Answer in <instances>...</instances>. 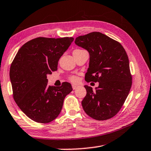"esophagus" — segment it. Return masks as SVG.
I'll return each mask as SVG.
<instances>
[{
  "label": "esophagus",
  "instance_id": "obj_1",
  "mask_svg": "<svg viewBox=\"0 0 151 151\" xmlns=\"http://www.w3.org/2000/svg\"><path fill=\"white\" fill-rule=\"evenodd\" d=\"M72 87H73V90H76L78 88V86H77V85H76V84H73Z\"/></svg>",
  "mask_w": 151,
  "mask_h": 151
}]
</instances>
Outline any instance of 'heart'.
Here are the masks:
<instances>
[{
    "label": "heart",
    "instance_id": "1",
    "mask_svg": "<svg viewBox=\"0 0 151 151\" xmlns=\"http://www.w3.org/2000/svg\"><path fill=\"white\" fill-rule=\"evenodd\" d=\"M83 50V49H76V50H75L74 51H81ZM68 79H69L70 81L72 82V83H76V82H78V77L77 76H70L69 77H68Z\"/></svg>",
    "mask_w": 151,
    "mask_h": 151
}]
</instances>
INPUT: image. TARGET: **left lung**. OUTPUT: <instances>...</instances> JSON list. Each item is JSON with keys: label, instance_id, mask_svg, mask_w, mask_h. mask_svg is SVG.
<instances>
[{"label": "left lung", "instance_id": "8db88e82", "mask_svg": "<svg viewBox=\"0 0 151 151\" xmlns=\"http://www.w3.org/2000/svg\"><path fill=\"white\" fill-rule=\"evenodd\" d=\"M75 43L90 54L85 81L99 83L95 90L84 86L86 95L82 101L84 110L98 121L110 119L122 108L132 85L127 53L121 43L100 32L81 35Z\"/></svg>", "mask_w": 151, "mask_h": 151}]
</instances>
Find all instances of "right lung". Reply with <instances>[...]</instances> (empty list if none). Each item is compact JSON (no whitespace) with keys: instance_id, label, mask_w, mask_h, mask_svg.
I'll list each match as a JSON object with an SVG mask.
<instances>
[{"instance_id":"1","label":"right lung","mask_w":151,"mask_h":151,"mask_svg":"<svg viewBox=\"0 0 151 151\" xmlns=\"http://www.w3.org/2000/svg\"><path fill=\"white\" fill-rule=\"evenodd\" d=\"M73 37H40L24 44L10 68L14 100L29 118L41 123L56 119L65 96L72 91L71 84L48 86L47 75L57 70L58 61Z\"/></svg>"}]
</instances>
